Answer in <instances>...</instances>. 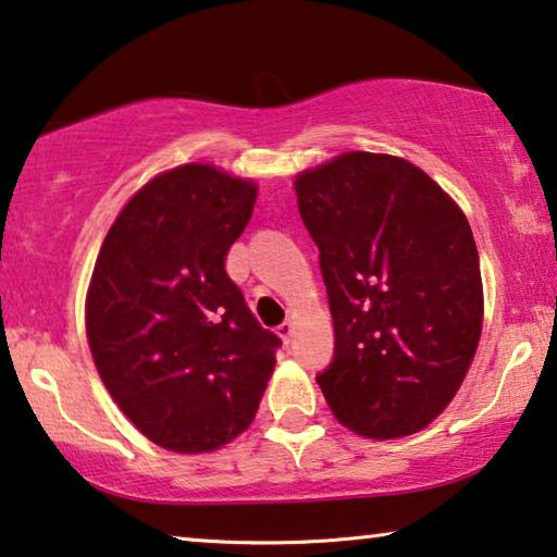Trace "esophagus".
<instances>
[{
  "instance_id": "1",
  "label": "esophagus",
  "mask_w": 557,
  "mask_h": 557,
  "mask_svg": "<svg viewBox=\"0 0 557 557\" xmlns=\"http://www.w3.org/2000/svg\"><path fill=\"white\" fill-rule=\"evenodd\" d=\"M293 332H295V325H293V322H289V320H285V322H282V325L277 327V335H280L282 339H285V343H289V337H293Z\"/></svg>"
}]
</instances>
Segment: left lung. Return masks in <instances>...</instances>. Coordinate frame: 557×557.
I'll return each mask as SVG.
<instances>
[{
	"label": "left lung",
	"instance_id": "left-lung-1",
	"mask_svg": "<svg viewBox=\"0 0 557 557\" xmlns=\"http://www.w3.org/2000/svg\"><path fill=\"white\" fill-rule=\"evenodd\" d=\"M320 250L335 352L318 385L345 428L387 440L433 422L483 330L478 247L458 205L414 164L347 152L295 182Z\"/></svg>",
	"mask_w": 557,
	"mask_h": 557
}]
</instances>
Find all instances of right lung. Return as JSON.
<instances>
[{"mask_svg":"<svg viewBox=\"0 0 557 557\" xmlns=\"http://www.w3.org/2000/svg\"><path fill=\"white\" fill-rule=\"evenodd\" d=\"M257 187L182 164L124 205L99 250L87 337L114 403L152 443L207 453L250 425L282 339L264 330L225 255Z\"/></svg>","mask_w":557,"mask_h":557,"instance_id":"1","label":"right lung"}]
</instances>
